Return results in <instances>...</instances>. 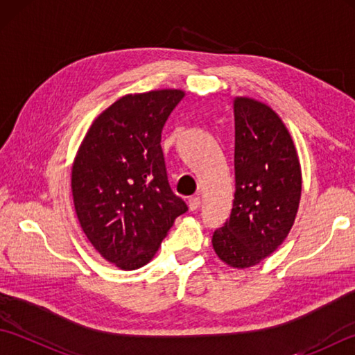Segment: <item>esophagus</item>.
<instances>
[{"instance_id":"1","label":"esophagus","mask_w":355,"mask_h":355,"mask_svg":"<svg viewBox=\"0 0 355 355\" xmlns=\"http://www.w3.org/2000/svg\"><path fill=\"white\" fill-rule=\"evenodd\" d=\"M187 205H189V209L193 212V210H198V207L201 206V200L200 197H191L189 201H187Z\"/></svg>"}]
</instances>
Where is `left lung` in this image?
<instances>
[{
	"mask_svg": "<svg viewBox=\"0 0 355 355\" xmlns=\"http://www.w3.org/2000/svg\"><path fill=\"white\" fill-rule=\"evenodd\" d=\"M235 198L212 244L230 267L247 268L273 253L297 214L302 177L293 140L267 105L235 99Z\"/></svg>",
	"mask_w": 355,
	"mask_h": 355,
	"instance_id": "obj_1",
	"label": "left lung"
}]
</instances>
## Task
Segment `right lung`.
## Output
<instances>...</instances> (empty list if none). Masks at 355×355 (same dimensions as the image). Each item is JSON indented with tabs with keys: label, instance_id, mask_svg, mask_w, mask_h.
Wrapping results in <instances>:
<instances>
[{
	"label": "right lung",
	"instance_id": "1",
	"mask_svg": "<svg viewBox=\"0 0 355 355\" xmlns=\"http://www.w3.org/2000/svg\"><path fill=\"white\" fill-rule=\"evenodd\" d=\"M180 89L130 94L89 128L71 172L74 209L89 243L122 270L153 259L187 205L172 192L162 149Z\"/></svg>",
	"mask_w": 355,
	"mask_h": 355
}]
</instances>
